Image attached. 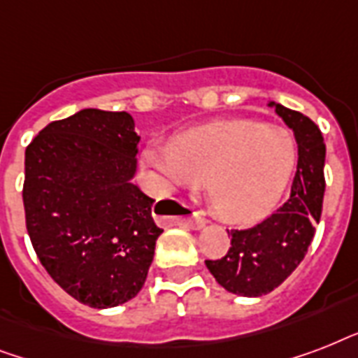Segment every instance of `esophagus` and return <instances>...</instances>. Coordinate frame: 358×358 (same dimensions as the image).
Listing matches in <instances>:
<instances>
[{"mask_svg":"<svg viewBox=\"0 0 358 358\" xmlns=\"http://www.w3.org/2000/svg\"><path fill=\"white\" fill-rule=\"evenodd\" d=\"M206 217H204V215H202V213H195V215H193V219H189V221H187V224H189L191 229H195V230H201V229H204V227H206Z\"/></svg>","mask_w":358,"mask_h":358,"instance_id":"obj_1","label":"esophagus"}]
</instances>
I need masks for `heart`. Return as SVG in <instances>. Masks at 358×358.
<instances>
[{
	"label": "heart",
	"mask_w": 358,
	"mask_h": 358,
	"mask_svg": "<svg viewBox=\"0 0 358 358\" xmlns=\"http://www.w3.org/2000/svg\"><path fill=\"white\" fill-rule=\"evenodd\" d=\"M143 159L173 193L196 189L206 178L219 213L247 223L278 202L295 169L297 145L282 126L230 119L185 129L171 145L152 141Z\"/></svg>",
	"instance_id": "1"
}]
</instances>
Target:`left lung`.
Masks as SVG:
<instances>
[{"mask_svg":"<svg viewBox=\"0 0 358 358\" xmlns=\"http://www.w3.org/2000/svg\"><path fill=\"white\" fill-rule=\"evenodd\" d=\"M269 108L294 129L297 141L299 159L289 199L262 223L229 230V252L221 260H206L215 280L243 297L269 294L299 266L322 217L325 193V143L320 128L280 103L269 102Z\"/></svg>","mask_w":358,"mask_h":358,"instance_id":"1","label":"left lung"}]
</instances>
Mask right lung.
Returning <instances> with one entry per match:
<instances>
[{"label":"right lung","mask_w":358,"mask_h":358,"mask_svg":"<svg viewBox=\"0 0 358 358\" xmlns=\"http://www.w3.org/2000/svg\"><path fill=\"white\" fill-rule=\"evenodd\" d=\"M135 122L81 109L25 148V227L50 277L74 299L111 308L139 294L163 230L154 199L134 184Z\"/></svg>","instance_id":"add662e5"}]
</instances>
